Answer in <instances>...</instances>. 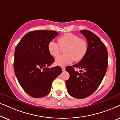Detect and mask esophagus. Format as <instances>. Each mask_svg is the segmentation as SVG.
<instances>
[{"mask_svg": "<svg viewBox=\"0 0 120 120\" xmlns=\"http://www.w3.org/2000/svg\"><path fill=\"white\" fill-rule=\"evenodd\" d=\"M62 71H64L65 70V67H62Z\"/></svg>", "mask_w": 120, "mask_h": 120, "instance_id": "1", "label": "esophagus"}]
</instances>
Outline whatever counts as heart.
<instances>
[{"mask_svg": "<svg viewBox=\"0 0 120 120\" xmlns=\"http://www.w3.org/2000/svg\"><path fill=\"white\" fill-rule=\"evenodd\" d=\"M58 42L51 40L48 44V50L53 57L58 56L61 47L65 54L59 56L55 60L57 65L63 67L75 62H79L84 58L88 50V43L84 39L71 33H67L59 38Z\"/></svg>", "mask_w": 120, "mask_h": 120, "instance_id": "obj_1", "label": "heart"}]
</instances>
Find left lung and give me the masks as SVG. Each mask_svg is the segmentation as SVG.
Listing matches in <instances>:
<instances>
[{
	"label": "left lung",
	"instance_id": "left-lung-1",
	"mask_svg": "<svg viewBox=\"0 0 120 120\" xmlns=\"http://www.w3.org/2000/svg\"><path fill=\"white\" fill-rule=\"evenodd\" d=\"M88 42V50L82 60L65 70L70 77L65 82L67 91L73 97L83 99L91 95L101 84L108 67V51L99 38L88 30L80 31ZM74 68L81 69L79 73Z\"/></svg>",
	"mask_w": 120,
	"mask_h": 120
}]
</instances>
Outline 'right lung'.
I'll list each match as a JSON object with an SVG mask.
<instances>
[{"label": "right lung", "mask_w": 120, "mask_h": 120, "mask_svg": "<svg viewBox=\"0 0 120 120\" xmlns=\"http://www.w3.org/2000/svg\"><path fill=\"white\" fill-rule=\"evenodd\" d=\"M58 35L54 30L32 31L16 47L15 73L24 91L32 97L47 96L52 82L62 73L59 66L48 68L55 62L48 50V44Z\"/></svg>", "instance_id": "right-lung-1"}]
</instances>
